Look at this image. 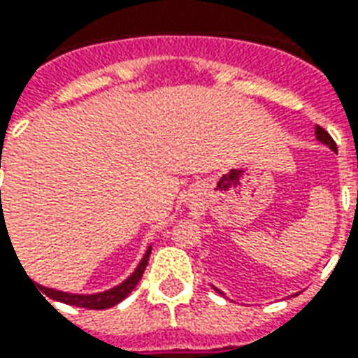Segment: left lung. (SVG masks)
Returning <instances> with one entry per match:
<instances>
[{"label":"left lung","instance_id":"obj_1","mask_svg":"<svg viewBox=\"0 0 358 358\" xmlns=\"http://www.w3.org/2000/svg\"><path fill=\"white\" fill-rule=\"evenodd\" d=\"M315 134H317V140H320L322 144H327L328 148H330V150H334V152H338V148H336V142H334V140H332V136H330V134H328V132L324 131V129H322V127L317 125V131H315ZM218 292H220V290H218ZM220 294H222V292H220Z\"/></svg>","mask_w":358,"mask_h":358}]
</instances>
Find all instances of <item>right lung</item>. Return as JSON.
<instances>
[{
  "label": "right lung",
  "instance_id": "obj_1",
  "mask_svg": "<svg viewBox=\"0 0 358 358\" xmlns=\"http://www.w3.org/2000/svg\"><path fill=\"white\" fill-rule=\"evenodd\" d=\"M3 220L5 218L1 216V227H3ZM150 254H152V248H148V252H145V256L142 258V262H140V266L136 267V271H134L123 285H119V287L112 288V290H108V292L91 294V296H79V294H66L58 292V290H52V288L39 287L36 282H31V285H34V287H39V290H41L47 298L62 301V303H68V306L85 307V309H108V307L117 306L119 301L125 300L127 296L134 290V287L138 285L140 279H142V275H144L148 260H150Z\"/></svg>",
  "mask_w": 358,
  "mask_h": 358
}]
</instances>
